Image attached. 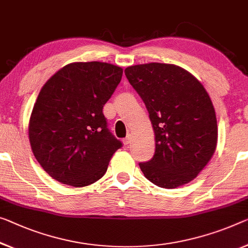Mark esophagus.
Listing matches in <instances>:
<instances>
[{"label":"esophagus","instance_id":"obj_1","mask_svg":"<svg viewBox=\"0 0 248 248\" xmlns=\"http://www.w3.org/2000/svg\"><path fill=\"white\" fill-rule=\"evenodd\" d=\"M131 142H132V135L128 134V135L123 140V143L125 144V145H128V144L131 143Z\"/></svg>","mask_w":248,"mask_h":248}]
</instances>
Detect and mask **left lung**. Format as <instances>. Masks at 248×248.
Instances as JSON below:
<instances>
[{
    "mask_svg": "<svg viewBox=\"0 0 248 248\" xmlns=\"http://www.w3.org/2000/svg\"><path fill=\"white\" fill-rule=\"evenodd\" d=\"M124 72L145 103L155 134L153 158L140 163L144 176L163 188L187 184L216 150L217 121L208 93L174 64H140Z\"/></svg>",
    "mask_w": 248,
    "mask_h": 248,
    "instance_id": "left-lung-1",
    "label": "left lung"
}]
</instances>
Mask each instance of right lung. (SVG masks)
<instances>
[{
    "label": "right lung",
    "instance_id": "obj_1",
    "mask_svg": "<svg viewBox=\"0 0 248 248\" xmlns=\"http://www.w3.org/2000/svg\"><path fill=\"white\" fill-rule=\"evenodd\" d=\"M123 68L104 62L63 66L42 87L29 123L36 161L62 184L83 187L105 174L122 146L106 125L103 106L121 82Z\"/></svg>",
    "mask_w": 248,
    "mask_h": 248
}]
</instances>
